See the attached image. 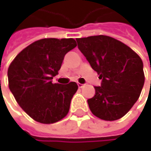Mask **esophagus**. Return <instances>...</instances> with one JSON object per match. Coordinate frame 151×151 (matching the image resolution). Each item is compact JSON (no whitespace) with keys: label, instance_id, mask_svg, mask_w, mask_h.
<instances>
[{"label":"esophagus","instance_id":"obj_1","mask_svg":"<svg viewBox=\"0 0 151 151\" xmlns=\"http://www.w3.org/2000/svg\"><path fill=\"white\" fill-rule=\"evenodd\" d=\"M78 87L79 88H82V87H83V86H84V85L83 84H81V83H78Z\"/></svg>","mask_w":151,"mask_h":151}]
</instances>
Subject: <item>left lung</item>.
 Returning <instances> with one entry per match:
<instances>
[{
  "label": "left lung",
  "mask_w": 151,
  "mask_h": 151,
  "mask_svg": "<svg viewBox=\"0 0 151 151\" xmlns=\"http://www.w3.org/2000/svg\"><path fill=\"white\" fill-rule=\"evenodd\" d=\"M78 49L101 80L96 94L87 100L91 113L114 121L131 109L141 93L145 75L140 57L124 43L105 36L76 39Z\"/></svg>",
  "instance_id": "1"
}]
</instances>
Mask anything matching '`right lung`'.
I'll return each instance as SVG.
<instances>
[{
    "label": "right lung",
    "mask_w": 151,
    "mask_h": 151,
    "mask_svg": "<svg viewBox=\"0 0 151 151\" xmlns=\"http://www.w3.org/2000/svg\"><path fill=\"white\" fill-rule=\"evenodd\" d=\"M73 38H43L22 50L7 71L9 88L24 112L41 124H54L67 115L78 89L76 82L52 83L65 55L76 47Z\"/></svg>",
    "instance_id": "right-lung-1"
}]
</instances>
